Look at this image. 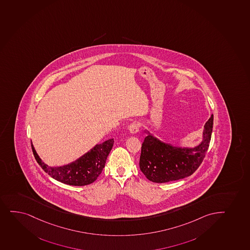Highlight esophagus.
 <instances>
[{
  "label": "esophagus",
  "mask_w": 250,
  "mask_h": 250,
  "mask_svg": "<svg viewBox=\"0 0 250 250\" xmlns=\"http://www.w3.org/2000/svg\"><path fill=\"white\" fill-rule=\"evenodd\" d=\"M129 130L131 134H137L139 132V125L137 123H132L129 125Z\"/></svg>",
  "instance_id": "34e87169"
}]
</instances>
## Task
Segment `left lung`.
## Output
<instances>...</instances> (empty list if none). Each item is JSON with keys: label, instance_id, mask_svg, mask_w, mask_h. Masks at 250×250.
I'll use <instances>...</instances> for the list:
<instances>
[{"label": "left lung", "instance_id": "left-lung-1", "mask_svg": "<svg viewBox=\"0 0 250 250\" xmlns=\"http://www.w3.org/2000/svg\"><path fill=\"white\" fill-rule=\"evenodd\" d=\"M213 115L205 123L202 141L194 147L166 143L145 129L140 158V168L146 178L154 183H166L190 176L202 163L209 146Z\"/></svg>", "mask_w": 250, "mask_h": 250}]
</instances>
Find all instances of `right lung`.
Wrapping results in <instances>:
<instances>
[{
  "label": "right lung",
  "instance_id": "add662e5",
  "mask_svg": "<svg viewBox=\"0 0 250 250\" xmlns=\"http://www.w3.org/2000/svg\"><path fill=\"white\" fill-rule=\"evenodd\" d=\"M113 145L114 139L97 144L77 160L62 166H48L39 157L32 143L31 148L37 163L50 176L65 185L84 186L96 181L101 174Z\"/></svg>",
  "mask_w": 250,
  "mask_h": 250
}]
</instances>
